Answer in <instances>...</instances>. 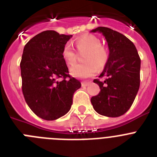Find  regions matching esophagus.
Masks as SVG:
<instances>
[{
    "mask_svg": "<svg viewBox=\"0 0 157 157\" xmlns=\"http://www.w3.org/2000/svg\"><path fill=\"white\" fill-rule=\"evenodd\" d=\"M90 82H82V87H86L87 86H89Z\"/></svg>",
    "mask_w": 157,
    "mask_h": 157,
    "instance_id": "1",
    "label": "esophagus"
}]
</instances>
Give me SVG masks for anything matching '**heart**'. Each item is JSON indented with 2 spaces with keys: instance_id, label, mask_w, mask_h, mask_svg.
I'll list each match as a JSON object with an SVG mask.
<instances>
[{
  "instance_id": "1",
  "label": "heart",
  "mask_w": 157,
  "mask_h": 157,
  "mask_svg": "<svg viewBox=\"0 0 157 157\" xmlns=\"http://www.w3.org/2000/svg\"><path fill=\"white\" fill-rule=\"evenodd\" d=\"M77 49L79 52H86L83 56L84 63L72 67L70 73L78 78H87L94 75L98 68H102L109 59V52L101 46L98 37L93 34H83L75 41ZM62 56L69 66L76 63V54L71 44L67 43L62 50Z\"/></svg>"
}]
</instances>
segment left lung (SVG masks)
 I'll use <instances>...</instances> for the list:
<instances>
[{"mask_svg":"<svg viewBox=\"0 0 157 157\" xmlns=\"http://www.w3.org/2000/svg\"><path fill=\"white\" fill-rule=\"evenodd\" d=\"M91 32H99L106 39L109 59L99 77L94 79L101 91L92 97L94 110L102 116L119 117L132 105L140 86L141 59L134 43L126 36L108 27H99Z\"/></svg>","mask_w":157,"mask_h":157,"instance_id":"left-lung-1","label":"left lung"}]
</instances>
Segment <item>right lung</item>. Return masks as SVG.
I'll return each mask as SVG.
<instances>
[{"label": "right lung", "mask_w": 157, "mask_h": 157, "mask_svg": "<svg viewBox=\"0 0 157 157\" xmlns=\"http://www.w3.org/2000/svg\"><path fill=\"white\" fill-rule=\"evenodd\" d=\"M71 37L45 30L32 37L23 48L22 90L30 109L43 120H55L67 114L74 93L81 87V82L68 75L62 56Z\"/></svg>", "instance_id": "add662e5"}]
</instances>
